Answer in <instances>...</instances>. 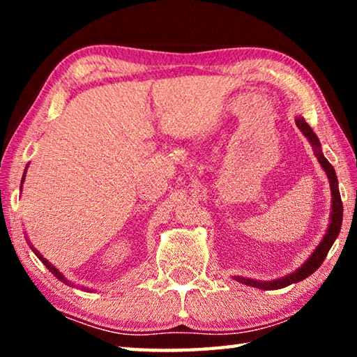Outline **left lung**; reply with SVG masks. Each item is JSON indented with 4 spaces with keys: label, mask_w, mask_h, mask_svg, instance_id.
Here are the masks:
<instances>
[{
    "label": "left lung",
    "mask_w": 357,
    "mask_h": 357,
    "mask_svg": "<svg viewBox=\"0 0 357 357\" xmlns=\"http://www.w3.org/2000/svg\"><path fill=\"white\" fill-rule=\"evenodd\" d=\"M296 126L301 129L302 134H304L307 138H309L310 144L313 146V151H315V155L319 164L324 168L326 174H328L329 184H331V193H332V213H331V223L328 227V231H326L324 238L319 245L315 249V252L312 253L310 258L301 266L298 271H294L293 274H288L282 279H275V280H253V279H245V277H234L238 282L244 283V285H249L253 288H259V289H279V288H285L291 283L301 282L309 277L310 274L315 273V271L323 264L326 255H328L329 249L334 244V241L337 239L338 233H340V227H342V217H343V204H342V198H340V192H338V181H337V174L334 167H332L328 159L323 155L321 153V144H319L318 137L313 134V130L309 124L305 123L304 118H296Z\"/></svg>",
    "instance_id": "obj_1"
}]
</instances>
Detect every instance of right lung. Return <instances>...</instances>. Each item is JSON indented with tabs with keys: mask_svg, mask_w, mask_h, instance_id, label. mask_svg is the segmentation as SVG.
I'll return each instance as SVG.
<instances>
[{
	"mask_svg": "<svg viewBox=\"0 0 357 357\" xmlns=\"http://www.w3.org/2000/svg\"><path fill=\"white\" fill-rule=\"evenodd\" d=\"M25 174H26V170H25V173H23L22 183H23V181H25ZM33 250H34V253H36V255H38V257H39V259H40V261H42V263H44V264L47 266V268L52 271V273H53V274H55V277H58V279H61V280H63V282H66V283H69L68 280H66V279H64V277H63V274H61V273H59V271H58V269L55 268V266H52L50 263H48V261H47V259H45L44 257H42V255H40V253H39L38 250H36V249H33Z\"/></svg>",
	"mask_w": 357,
	"mask_h": 357,
	"instance_id": "obj_1",
	"label": "right lung"
}]
</instances>
